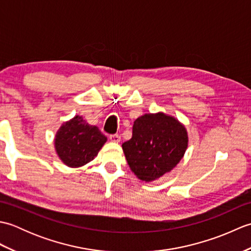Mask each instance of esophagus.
<instances>
[{"label": "esophagus", "instance_id": "obj_1", "mask_svg": "<svg viewBox=\"0 0 251 251\" xmlns=\"http://www.w3.org/2000/svg\"><path fill=\"white\" fill-rule=\"evenodd\" d=\"M110 140H111L112 142H116V143H119V142L121 141V136H120V135H117V134H115V135H111V136H110Z\"/></svg>", "mask_w": 251, "mask_h": 251}]
</instances>
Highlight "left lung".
<instances>
[{
    "label": "left lung",
    "instance_id": "1",
    "mask_svg": "<svg viewBox=\"0 0 251 251\" xmlns=\"http://www.w3.org/2000/svg\"><path fill=\"white\" fill-rule=\"evenodd\" d=\"M188 130L176 117L163 112L135 121L131 139L122 145L129 168L146 182L161 178L177 166L188 149Z\"/></svg>",
    "mask_w": 251,
    "mask_h": 251
}]
</instances>
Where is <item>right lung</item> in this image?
Here are the masks:
<instances>
[{
    "label": "right lung",
    "instance_id": "add662e5",
    "mask_svg": "<svg viewBox=\"0 0 251 251\" xmlns=\"http://www.w3.org/2000/svg\"><path fill=\"white\" fill-rule=\"evenodd\" d=\"M97 126L89 125L81 115L62 123L55 136L58 157L68 167L78 168L92 162L106 142Z\"/></svg>",
    "mask_w": 251,
    "mask_h": 251
}]
</instances>
